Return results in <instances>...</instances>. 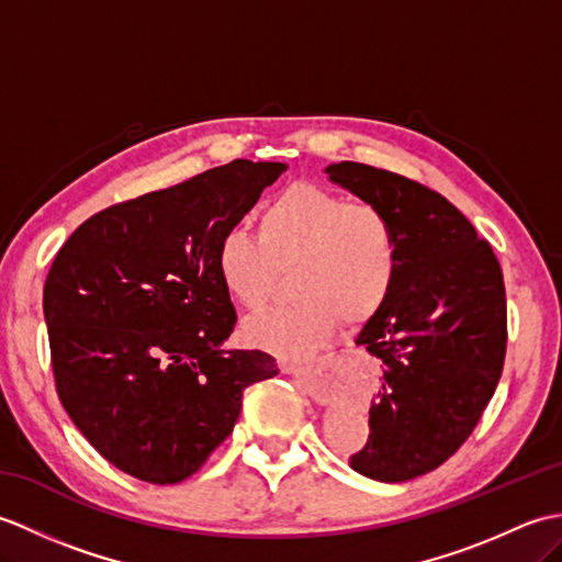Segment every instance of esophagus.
Instances as JSON below:
<instances>
[{
    "label": "esophagus",
    "instance_id": "34e87169",
    "mask_svg": "<svg viewBox=\"0 0 562 562\" xmlns=\"http://www.w3.org/2000/svg\"><path fill=\"white\" fill-rule=\"evenodd\" d=\"M282 372L300 376V379L304 381V384H306L308 393H312V398H314V401H321V403H326V401H328V396H330V386L326 384L324 379L314 374V369L302 367V364H294V362H282Z\"/></svg>",
    "mask_w": 562,
    "mask_h": 562
}]
</instances>
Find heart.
Returning <instances> with one entry per match:
<instances>
[{"label": "heart", "mask_w": 562, "mask_h": 562, "mask_svg": "<svg viewBox=\"0 0 562 562\" xmlns=\"http://www.w3.org/2000/svg\"><path fill=\"white\" fill-rule=\"evenodd\" d=\"M222 288L246 308L268 302L278 270L290 272L296 300L246 321L258 348L304 357L321 348L338 318L362 326L391 296L398 278V236L372 202H348L312 183L280 190L258 212V236L226 229L214 250Z\"/></svg>", "instance_id": "obj_1"}]
</instances>
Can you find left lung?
Masks as SVG:
<instances>
[{
	"label": "left lung",
	"mask_w": 562,
	"mask_h": 562,
	"mask_svg": "<svg viewBox=\"0 0 562 562\" xmlns=\"http://www.w3.org/2000/svg\"><path fill=\"white\" fill-rule=\"evenodd\" d=\"M328 181L384 210L398 236V278L357 345L384 362L369 405L367 447L350 465L403 483L457 451L503 374L507 300L503 270L473 224L435 190L374 166H326Z\"/></svg>",
	"instance_id": "1"
}]
</instances>
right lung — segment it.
Here are the masks:
<instances>
[{"label": "right lung", "mask_w": 562, "mask_h": 562, "mask_svg": "<svg viewBox=\"0 0 562 562\" xmlns=\"http://www.w3.org/2000/svg\"><path fill=\"white\" fill-rule=\"evenodd\" d=\"M284 171L236 159L93 214L57 250L43 288L57 393L115 469L186 481L232 435L244 389L280 372L224 345L236 312L214 250Z\"/></svg>", "instance_id": "obj_1"}]
</instances>
